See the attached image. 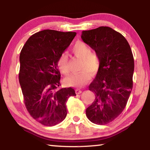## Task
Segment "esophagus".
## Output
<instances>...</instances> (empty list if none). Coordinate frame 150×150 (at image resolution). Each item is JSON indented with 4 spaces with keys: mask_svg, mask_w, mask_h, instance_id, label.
Instances as JSON below:
<instances>
[{
    "mask_svg": "<svg viewBox=\"0 0 150 150\" xmlns=\"http://www.w3.org/2000/svg\"><path fill=\"white\" fill-rule=\"evenodd\" d=\"M75 93H76V94H77V95H79V94L82 93V91L79 89V88H77V89H75Z\"/></svg>",
    "mask_w": 150,
    "mask_h": 150,
    "instance_id": "esophagus-1",
    "label": "esophagus"
}]
</instances>
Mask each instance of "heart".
<instances>
[{
  "instance_id": "heart-1",
  "label": "heart",
  "mask_w": 150,
  "mask_h": 150,
  "mask_svg": "<svg viewBox=\"0 0 150 150\" xmlns=\"http://www.w3.org/2000/svg\"><path fill=\"white\" fill-rule=\"evenodd\" d=\"M71 52L75 57L82 60L80 73L73 74L65 79L64 82L67 86L73 87H82L88 82L91 77V73H95L99 68L100 62L95 54L91 53L89 46L85 43L77 41L73 45ZM68 55L63 53L58 58L57 65L63 75H69Z\"/></svg>"
}]
</instances>
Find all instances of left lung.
Returning a JSON list of instances; mask_svg holds the SVG:
<instances>
[{
  "instance_id": "8db88e82",
  "label": "left lung",
  "mask_w": 150,
  "mask_h": 150,
  "mask_svg": "<svg viewBox=\"0 0 150 150\" xmlns=\"http://www.w3.org/2000/svg\"><path fill=\"white\" fill-rule=\"evenodd\" d=\"M81 37L100 62L88 87L95 99L86 110V115L93 123L104 125L118 117L128 102L133 87L132 52L125 38L110 27L83 31Z\"/></svg>"
}]
</instances>
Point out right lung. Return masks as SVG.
Instances as JSON below:
<instances>
[{"mask_svg":"<svg viewBox=\"0 0 150 150\" xmlns=\"http://www.w3.org/2000/svg\"><path fill=\"white\" fill-rule=\"evenodd\" d=\"M76 32L44 30L27 40L20 55L19 82L27 110L40 124L53 126L67 116L66 102L75 96L71 87L59 88L57 62Z\"/></svg>","mask_w":150,"mask_h":150,"instance_id":"add662e5","label":"right lung"}]
</instances>
